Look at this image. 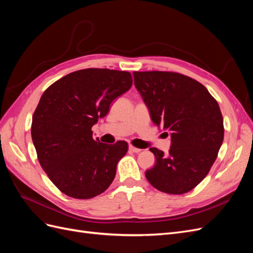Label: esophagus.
I'll return each mask as SVG.
<instances>
[{"mask_svg": "<svg viewBox=\"0 0 253 253\" xmlns=\"http://www.w3.org/2000/svg\"><path fill=\"white\" fill-rule=\"evenodd\" d=\"M128 150L131 151V152H133V153H139V152H141L140 149L135 148V147H133V145H128Z\"/></svg>", "mask_w": 253, "mask_h": 253, "instance_id": "obj_1", "label": "esophagus"}]
</instances>
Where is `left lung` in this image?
<instances>
[{"label": "left lung", "instance_id": "8db88e82", "mask_svg": "<svg viewBox=\"0 0 253 253\" xmlns=\"http://www.w3.org/2000/svg\"><path fill=\"white\" fill-rule=\"evenodd\" d=\"M133 76L152 121L171 136L167 155L150 149L156 164L145 177L162 192L187 193L209 173L223 143L224 120L218 103L202 83L185 75L134 72Z\"/></svg>", "mask_w": 253, "mask_h": 253}]
</instances>
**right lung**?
Returning <instances> with one entry per match:
<instances>
[{"label": "right lung", "instance_id": "1", "mask_svg": "<svg viewBox=\"0 0 253 253\" xmlns=\"http://www.w3.org/2000/svg\"><path fill=\"white\" fill-rule=\"evenodd\" d=\"M132 82L128 72L86 68L64 76L43 93L33 116L32 138L42 169L67 196L88 200L114 180L127 143L95 140L91 127Z\"/></svg>", "mask_w": 253, "mask_h": 253}]
</instances>
